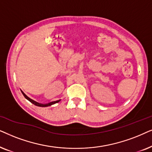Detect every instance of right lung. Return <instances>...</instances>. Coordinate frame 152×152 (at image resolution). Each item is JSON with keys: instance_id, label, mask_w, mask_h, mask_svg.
I'll return each instance as SVG.
<instances>
[{"instance_id": "add662e5", "label": "right lung", "mask_w": 152, "mask_h": 152, "mask_svg": "<svg viewBox=\"0 0 152 152\" xmlns=\"http://www.w3.org/2000/svg\"><path fill=\"white\" fill-rule=\"evenodd\" d=\"M23 95H24V96H25L26 98L27 99H28V101H30V102H31L32 104H33L34 105H35V106H41V107H46V106H51V105H53V104H56V103L59 102L60 101V100H58V101H56V102H52L48 103V104H39V103H37V102H35V101H33V100L30 99L29 98V97H28L27 96H26V94H23Z\"/></svg>"}]
</instances>
